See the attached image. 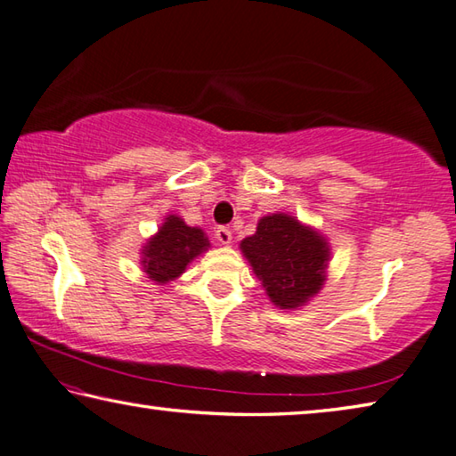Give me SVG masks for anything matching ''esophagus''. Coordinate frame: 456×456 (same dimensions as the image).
Masks as SVG:
<instances>
[{
	"instance_id": "34e87169",
	"label": "esophagus",
	"mask_w": 456,
	"mask_h": 456,
	"mask_svg": "<svg viewBox=\"0 0 456 456\" xmlns=\"http://www.w3.org/2000/svg\"><path fill=\"white\" fill-rule=\"evenodd\" d=\"M215 237H217V241H219V243L227 245V243H231V229L221 225V227L215 229Z\"/></svg>"
}]
</instances>
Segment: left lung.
<instances>
[{
    "label": "left lung",
    "mask_w": 456,
    "mask_h": 456,
    "mask_svg": "<svg viewBox=\"0 0 456 456\" xmlns=\"http://www.w3.org/2000/svg\"><path fill=\"white\" fill-rule=\"evenodd\" d=\"M241 251L275 305L297 307L320 291L330 249L326 239L289 215H269L256 235L241 241Z\"/></svg>",
    "instance_id": "left-lung-1"
}]
</instances>
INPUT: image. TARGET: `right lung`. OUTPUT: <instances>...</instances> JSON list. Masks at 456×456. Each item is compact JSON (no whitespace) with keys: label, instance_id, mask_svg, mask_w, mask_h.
Here are the masks:
<instances>
[{"label":"right lung","instance_id":"1","mask_svg":"<svg viewBox=\"0 0 456 456\" xmlns=\"http://www.w3.org/2000/svg\"><path fill=\"white\" fill-rule=\"evenodd\" d=\"M209 247L205 233L197 227L184 225L181 217H167L165 225L159 229L144 247V272L152 281L167 283L179 277L192 257Z\"/></svg>","mask_w":456,"mask_h":456}]
</instances>
